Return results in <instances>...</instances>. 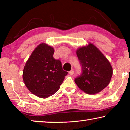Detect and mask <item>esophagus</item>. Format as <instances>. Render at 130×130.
<instances>
[{
  "mask_svg": "<svg viewBox=\"0 0 130 130\" xmlns=\"http://www.w3.org/2000/svg\"><path fill=\"white\" fill-rule=\"evenodd\" d=\"M69 73L70 75H73V74H74V70H73V69H72V70H70V71L69 72Z\"/></svg>",
  "mask_w": 130,
  "mask_h": 130,
  "instance_id": "obj_1",
  "label": "esophagus"
}]
</instances>
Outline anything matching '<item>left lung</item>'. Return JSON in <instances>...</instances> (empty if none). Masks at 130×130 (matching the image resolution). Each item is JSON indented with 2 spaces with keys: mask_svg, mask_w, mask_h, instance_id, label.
I'll return each instance as SVG.
<instances>
[{
  "mask_svg": "<svg viewBox=\"0 0 130 130\" xmlns=\"http://www.w3.org/2000/svg\"><path fill=\"white\" fill-rule=\"evenodd\" d=\"M76 54L82 67L81 75L74 81L85 93L94 94L102 91L111 81L112 67L102 52L93 43L81 47Z\"/></svg>",
  "mask_w": 130,
  "mask_h": 130,
  "instance_id": "1",
  "label": "left lung"
}]
</instances>
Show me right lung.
<instances>
[{
  "label": "right lung",
  "instance_id": "obj_1",
  "mask_svg": "<svg viewBox=\"0 0 130 130\" xmlns=\"http://www.w3.org/2000/svg\"><path fill=\"white\" fill-rule=\"evenodd\" d=\"M54 49L45 43L37 46L26 62L23 80L27 89L40 98H47L58 91L68 72L60 60L53 58Z\"/></svg>",
  "mask_w": 130,
  "mask_h": 130
}]
</instances>
